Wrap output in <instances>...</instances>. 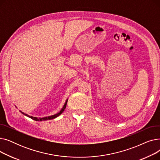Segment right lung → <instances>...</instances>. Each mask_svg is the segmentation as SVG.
I'll use <instances>...</instances> for the list:
<instances>
[{"mask_svg": "<svg viewBox=\"0 0 160 160\" xmlns=\"http://www.w3.org/2000/svg\"><path fill=\"white\" fill-rule=\"evenodd\" d=\"M67 101L65 102V105L63 106V108L61 110V111L59 112L58 113H57V114H56V115H52V116H49V117H43V118H40V119H38V118H37V117H32V116H29V115H27V114H25V113H22V112H21L22 114H24V115H25L26 116H27V117H30L31 119H33V120H35V121H46V120H50V119H54V118H56V117H57L58 116H59L60 115H61L62 113V112L64 111V110H65V108H66V106H67Z\"/></svg>", "mask_w": 160, "mask_h": 160, "instance_id": "1", "label": "right lung"}]
</instances>
